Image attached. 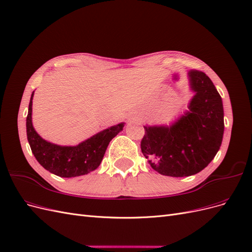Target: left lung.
<instances>
[{
    "label": "left lung",
    "instance_id": "left-lung-1",
    "mask_svg": "<svg viewBox=\"0 0 252 252\" xmlns=\"http://www.w3.org/2000/svg\"><path fill=\"white\" fill-rule=\"evenodd\" d=\"M187 78L193 94L188 109L169 125L144 126L143 155L157 172L168 177L202 171L223 141L224 108L216 86L202 71H189Z\"/></svg>",
    "mask_w": 252,
    "mask_h": 252
}]
</instances>
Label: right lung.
I'll list each match as a JSON object with an SVG mask.
<instances>
[{"label": "right lung", "instance_id": "1", "mask_svg": "<svg viewBox=\"0 0 252 252\" xmlns=\"http://www.w3.org/2000/svg\"><path fill=\"white\" fill-rule=\"evenodd\" d=\"M30 97L26 119L27 140L36 161L45 169L61 178L87 174L100 166L109 142L123 130L124 122L94 134L75 146H62L44 140L32 125V100Z\"/></svg>", "mask_w": 252, "mask_h": 252}]
</instances>
